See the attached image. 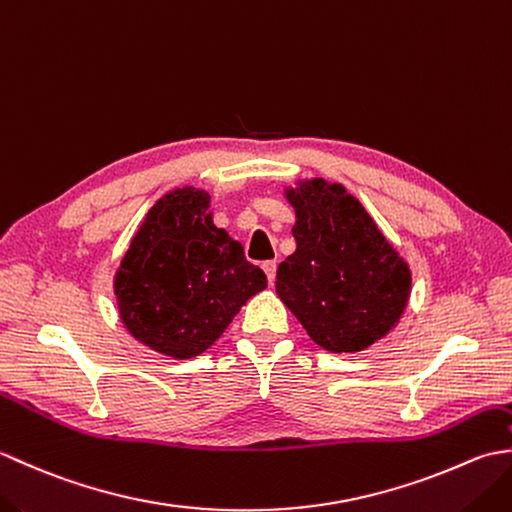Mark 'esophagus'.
<instances>
[{"label": "esophagus", "instance_id": "34e87169", "mask_svg": "<svg viewBox=\"0 0 512 512\" xmlns=\"http://www.w3.org/2000/svg\"><path fill=\"white\" fill-rule=\"evenodd\" d=\"M262 268H264V273H266V277H268V284L273 286L275 275H277V262H273V259H270V262H264V264H262Z\"/></svg>", "mask_w": 512, "mask_h": 512}]
</instances>
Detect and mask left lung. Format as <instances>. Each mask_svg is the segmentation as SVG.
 Masks as SVG:
<instances>
[{
	"label": "left lung",
	"mask_w": 512,
	"mask_h": 512,
	"mask_svg": "<svg viewBox=\"0 0 512 512\" xmlns=\"http://www.w3.org/2000/svg\"><path fill=\"white\" fill-rule=\"evenodd\" d=\"M295 253L277 270V297L328 352H363L385 339L407 310L411 268L374 217L339 182L297 180Z\"/></svg>",
	"instance_id": "1"
}]
</instances>
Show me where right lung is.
Returning <instances> with one entry per match:
<instances>
[{
    "mask_svg": "<svg viewBox=\"0 0 512 512\" xmlns=\"http://www.w3.org/2000/svg\"><path fill=\"white\" fill-rule=\"evenodd\" d=\"M266 286L242 244L213 224L211 195L195 187L171 189L151 206L114 275L127 332L178 361L209 350Z\"/></svg>",
    "mask_w": 512,
    "mask_h": 512,
    "instance_id": "obj_1",
    "label": "right lung"
}]
</instances>
